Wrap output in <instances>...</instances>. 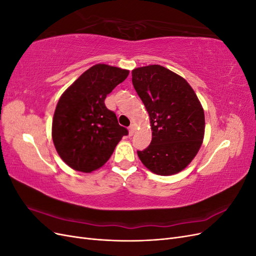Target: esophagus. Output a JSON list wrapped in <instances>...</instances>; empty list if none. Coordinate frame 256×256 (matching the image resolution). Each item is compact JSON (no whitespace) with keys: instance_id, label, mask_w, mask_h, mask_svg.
Here are the masks:
<instances>
[{"instance_id":"obj_1","label":"esophagus","mask_w":256,"mask_h":256,"mask_svg":"<svg viewBox=\"0 0 256 256\" xmlns=\"http://www.w3.org/2000/svg\"><path fill=\"white\" fill-rule=\"evenodd\" d=\"M134 131H136V127L132 124V125H130V127H129V136H132L134 134Z\"/></svg>"}]
</instances>
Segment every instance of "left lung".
Instances as JSON below:
<instances>
[{
	"label": "left lung",
	"instance_id": "8db88e82",
	"mask_svg": "<svg viewBox=\"0 0 256 256\" xmlns=\"http://www.w3.org/2000/svg\"><path fill=\"white\" fill-rule=\"evenodd\" d=\"M132 84L150 115L152 142L138 150L152 173H180L203 143L205 115L196 94L182 76L160 65L132 70Z\"/></svg>",
	"mask_w": 256,
	"mask_h": 256
}]
</instances>
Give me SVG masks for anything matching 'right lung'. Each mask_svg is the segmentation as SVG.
<instances>
[{"mask_svg":"<svg viewBox=\"0 0 256 256\" xmlns=\"http://www.w3.org/2000/svg\"><path fill=\"white\" fill-rule=\"evenodd\" d=\"M128 74L127 69L97 64L62 94L53 115L52 140L62 160L76 171L102 168L128 134L104 104L106 95Z\"/></svg>","mask_w":256,"mask_h":256,"instance_id":"right-lung-1","label":"right lung"}]
</instances>
